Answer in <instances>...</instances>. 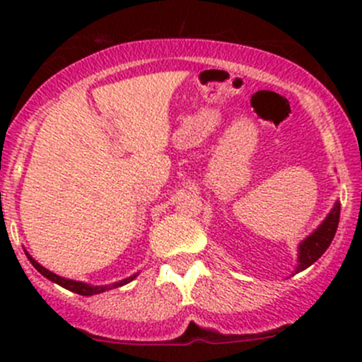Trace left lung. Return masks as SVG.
Returning <instances> with one entry per match:
<instances>
[{"label":"left lung","instance_id":"left-lung-1","mask_svg":"<svg viewBox=\"0 0 362 362\" xmlns=\"http://www.w3.org/2000/svg\"><path fill=\"white\" fill-rule=\"evenodd\" d=\"M339 222V203H334L333 210L327 214V217L324 218L322 224L308 236V238L303 240L299 243L298 250V268L296 273L303 272L308 266H312L324 252L327 250V247L333 242L334 235H337V228Z\"/></svg>","mask_w":362,"mask_h":362}]
</instances>
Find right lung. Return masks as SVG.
Masks as SVG:
<instances>
[{
	"mask_svg": "<svg viewBox=\"0 0 362 362\" xmlns=\"http://www.w3.org/2000/svg\"><path fill=\"white\" fill-rule=\"evenodd\" d=\"M25 255H28V259H29V261H31V264L35 266V268L38 269V272L42 273V275L45 276V279L52 280V282H54V284H57V286L64 287V289L71 291V293H76V294H80V296H94V294L105 293V291L115 289V287L126 286L127 282H131V280H133L134 276H136V275H133V276H129V279L120 280V282L110 284V286H89V284L76 282V280H68V279H63V276L56 275V273H52V272H49V269H47V268H43V266L40 264V262H36L35 259H33L31 255H29V254H25Z\"/></svg>",
	"mask_w": 362,
	"mask_h": 362,
	"instance_id": "right-lung-1",
	"label": "right lung"
}]
</instances>
